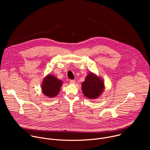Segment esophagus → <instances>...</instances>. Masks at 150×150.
<instances>
[{
	"mask_svg": "<svg viewBox=\"0 0 150 150\" xmlns=\"http://www.w3.org/2000/svg\"><path fill=\"white\" fill-rule=\"evenodd\" d=\"M69 82L72 84H74V83H75V80H70Z\"/></svg>",
	"mask_w": 150,
	"mask_h": 150,
	"instance_id": "obj_1",
	"label": "esophagus"
}]
</instances>
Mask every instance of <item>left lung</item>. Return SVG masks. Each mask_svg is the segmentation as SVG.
<instances>
[{
  "instance_id": "left-lung-1",
  "label": "left lung",
  "mask_w": 150,
  "mask_h": 150,
  "mask_svg": "<svg viewBox=\"0 0 150 150\" xmlns=\"http://www.w3.org/2000/svg\"><path fill=\"white\" fill-rule=\"evenodd\" d=\"M82 91L90 99H96L101 96L104 90V81L96 74L90 72L81 83Z\"/></svg>"
}]
</instances>
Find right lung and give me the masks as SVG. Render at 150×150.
<instances>
[{
  "mask_svg": "<svg viewBox=\"0 0 150 150\" xmlns=\"http://www.w3.org/2000/svg\"><path fill=\"white\" fill-rule=\"evenodd\" d=\"M62 85V81L49 74L44 78L41 84L42 92L45 96L53 98L57 96Z\"/></svg>",
  "mask_w": 150,
  "mask_h": 150,
  "instance_id": "right-lung-1",
  "label": "right lung"
}]
</instances>
